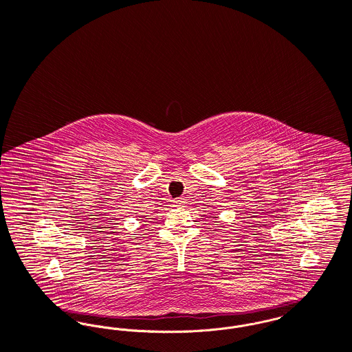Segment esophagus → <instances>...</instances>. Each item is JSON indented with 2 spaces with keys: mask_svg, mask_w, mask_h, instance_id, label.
<instances>
[{
  "mask_svg": "<svg viewBox=\"0 0 352 352\" xmlns=\"http://www.w3.org/2000/svg\"><path fill=\"white\" fill-rule=\"evenodd\" d=\"M185 202H186V201H185L184 198H177V199H174V206H184Z\"/></svg>",
  "mask_w": 352,
  "mask_h": 352,
  "instance_id": "34e87169",
  "label": "esophagus"
}]
</instances>
